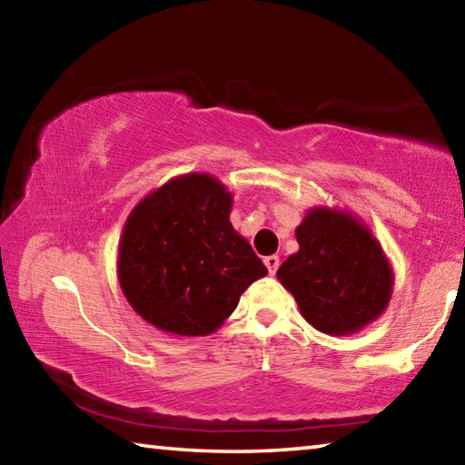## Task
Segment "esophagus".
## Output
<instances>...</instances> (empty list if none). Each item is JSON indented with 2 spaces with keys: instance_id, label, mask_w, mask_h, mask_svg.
Returning a JSON list of instances; mask_svg holds the SVG:
<instances>
[{
  "instance_id": "obj_1",
  "label": "esophagus",
  "mask_w": 465,
  "mask_h": 465,
  "mask_svg": "<svg viewBox=\"0 0 465 465\" xmlns=\"http://www.w3.org/2000/svg\"><path fill=\"white\" fill-rule=\"evenodd\" d=\"M264 264H266V269H269V272L274 274V272H277V269H279V256H266L264 258Z\"/></svg>"
}]
</instances>
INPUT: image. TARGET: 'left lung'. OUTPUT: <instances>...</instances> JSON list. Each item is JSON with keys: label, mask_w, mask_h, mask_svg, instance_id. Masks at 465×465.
<instances>
[{"label": "left lung", "mask_w": 465, "mask_h": 465, "mask_svg": "<svg viewBox=\"0 0 465 465\" xmlns=\"http://www.w3.org/2000/svg\"><path fill=\"white\" fill-rule=\"evenodd\" d=\"M299 250L277 279L308 324L330 336L363 330L388 308L393 271L373 232L349 209L313 207L297 225Z\"/></svg>", "instance_id": "obj_1"}]
</instances>
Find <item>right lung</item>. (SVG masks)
<instances>
[{
  "mask_svg": "<svg viewBox=\"0 0 465 465\" xmlns=\"http://www.w3.org/2000/svg\"><path fill=\"white\" fill-rule=\"evenodd\" d=\"M222 180L191 172L143 196L124 222L116 274L131 308L174 336H209L266 266L230 222Z\"/></svg>",
  "mask_w": 465,
  "mask_h": 465,
  "instance_id": "obj_1",
  "label": "right lung"
}]
</instances>
